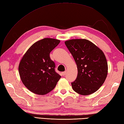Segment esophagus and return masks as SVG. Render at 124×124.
Returning <instances> with one entry per match:
<instances>
[{"label": "esophagus", "instance_id": "1", "mask_svg": "<svg viewBox=\"0 0 124 124\" xmlns=\"http://www.w3.org/2000/svg\"><path fill=\"white\" fill-rule=\"evenodd\" d=\"M62 74L63 76H65V75H66V71L62 72Z\"/></svg>", "mask_w": 124, "mask_h": 124}]
</instances>
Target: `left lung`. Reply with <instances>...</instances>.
Segmentation results:
<instances>
[{
    "instance_id": "8db88e82",
    "label": "left lung",
    "mask_w": 124,
    "mask_h": 124,
    "mask_svg": "<svg viewBox=\"0 0 124 124\" xmlns=\"http://www.w3.org/2000/svg\"><path fill=\"white\" fill-rule=\"evenodd\" d=\"M76 63L78 74L71 83L75 92L89 95L104 84L108 74V64L103 52L85 39H73L65 42Z\"/></svg>"
}]
</instances>
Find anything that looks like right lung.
<instances>
[{"mask_svg":"<svg viewBox=\"0 0 124 124\" xmlns=\"http://www.w3.org/2000/svg\"><path fill=\"white\" fill-rule=\"evenodd\" d=\"M60 41L50 38L36 41L21 59L18 67L21 80L32 93L39 95L47 94L54 89L61 78L55 72V64L49 56Z\"/></svg>","mask_w":124,"mask_h":124,"instance_id":"right-lung-1","label":"right lung"}]
</instances>
